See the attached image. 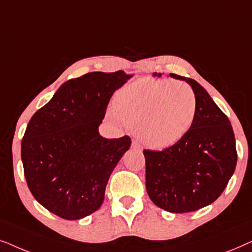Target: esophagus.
Segmentation results:
<instances>
[{"instance_id":"34e87169","label":"esophagus","mask_w":252,"mask_h":252,"mask_svg":"<svg viewBox=\"0 0 252 252\" xmlns=\"http://www.w3.org/2000/svg\"><path fill=\"white\" fill-rule=\"evenodd\" d=\"M132 148L133 149H137V150H142V147H141V144L137 142V141L134 140L132 142Z\"/></svg>"}]
</instances>
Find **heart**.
Instances as JSON below:
<instances>
[{
    "label": "heart",
    "instance_id": "b5f03b06",
    "mask_svg": "<svg viewBox=\"0 0 252 252\" xmlns=\"http://www.w3.org/2000/svg\"><path fill=\"white\" fill-rule=\"evenodd\" d=\"M112 122L135 129L147 146L164 149L181 141L194 126L197 97L190 86L172 79L144 78L120 88L113 97Z\"/></svg>",
    "mask_w": 252,
    "mask_h": 252
}]
</instances>
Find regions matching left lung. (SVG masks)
Listing matches in <instances>:
<instances>
[{"label":"left lung","mask_w":252,"mask_h":252,"mask_svg":"<svg viewBox=\"0 0 252 252\" xmlns=\"http://www.w3.org/2000/svg\"><path fill=\"white\" fill-rule=\"evenodd\" d=\"M170 75L194 89L197 116L190 132L178 143L161 151L143 150L146 188L158 208L185 213L204 208L221 195L235 171L237 153L229 119L208 92L194 79Z\"/></svg>","instance_id":"8db88e82"}]
</instances>
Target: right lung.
Segmentation results:
<instances>
[{
  "mask_svg": "<svg viewBox=\"0 0 252 252\" xmlns=\"http://www.w3.org/2000/svg\"><path fill=\"white\" fill-rule=\"evenodd\" d=\"M132 77L117 71L71 79L31 118L22 141L24 174L34 198L48 211L78 220L102 205L130 137L105 139L98 126L113 93Z\"/></svg>",
  "mask_w": 252,
  "mask_h": 252,
  "instance_id": "obj_1",
  "label": "right lung"
}]
</instances>
